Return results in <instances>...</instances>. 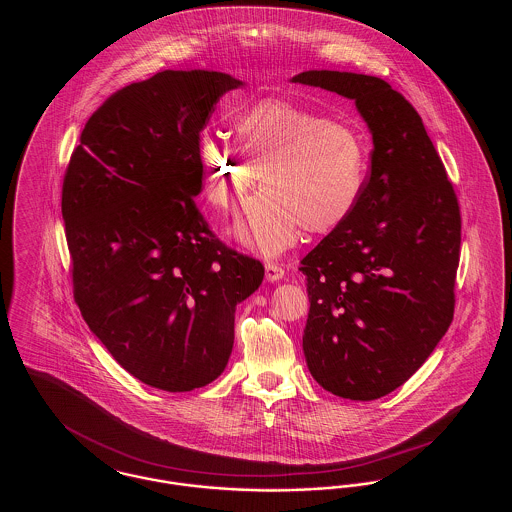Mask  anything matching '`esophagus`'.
Masks as SVG:
<instances>
[{
    "mask_svg": "<svg viewBox=\"0 0 512 512\" xmlns=\"http://www.w3.org/2000/svg\"><path fill=\"white\" fill-rule=\"evenodd\" d=\"M265 276H267L268 282H278L284 278V268L280 265H274V263H267L265 265Z\"/></svg>",
    "mask_w": 512,
    "mask_h": 512,
    "instance_id": "esophagus-1",
    "label": "esophagus"
}]
</instances>
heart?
<instances>
[{"label": "heart", "instance_id": "b5f03b06", "mask_svg": "<svg viewBox=\"0 0 512 512\" xmlns=\"http://www.w3.org/2000/svg\"><path fill=\"white\" fill-rule=\"evenodd\" d=\"M238 146L203 136L197 159L207 199L234 207L257 176L265 192L251 199L232 234L240 244L278 257L303 230L328 234L357 209L365 190L368 151L363 134L293 103H261L236 119Z\"/></svg>", "mask_w": 512, "mask_h": 512}]
</instances>
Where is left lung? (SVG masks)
<instances>
[{
  "mask_svg": "<svg viewBox=\"0 0 512 512\" xmlns=\"http://www.w3.org/2000/svg\"><path fill=\"white\" fill-rule=\"evenodd\" d=\"M292 82L353 99L372 134L370 172L353 215L301 261L307 366L351 401L403 386L455 311L461 211L413 105L382 78L305 71Z\"/></svg>",
  "mask_w": 512,
  "mask_h": 512,
  "instance_id": "left-lung-1",
  "label": "left lung"
}]
</instances>
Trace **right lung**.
Returning <instances> with one entry per match:
<instances>
[{
	"instance_id": "1",
	"label": "right lung",
	"mask_w": 512,
	"mask_h": 512,
	"mask_svg": "<svg viewBox=\"0 0 512 512\" xmlns=\"http://www.w3.org/2000/svg\"><path fill=\"white\" fill-rule=\"evenodd\" d=\"M217 71H163L88 119L63 180L74 301L134 378L163 391L211 384L228 365L236 305L265 267L226 247L195 207L199 134L220 96Z\"/></svg>"
}]
</instances>
